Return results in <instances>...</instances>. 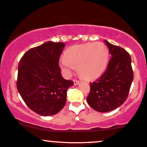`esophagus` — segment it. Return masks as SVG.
<instances>
[{
    "mask_svg": "<svg viewBox=\"0 0 147 147\" xmlns=\"http://www.w3.org/2000/svg\"><path fill=\"white\" fill-rule=\"evenodd\" d=\"M73 82H74V84H75V85L78 84L79 82H79V80H74Z\"/></svg>",
    "mask_w": 147,
    "mask_h": 147,
    "instance_id": "esophagus-1",
    "label": "esophagus"
}]
</instances>
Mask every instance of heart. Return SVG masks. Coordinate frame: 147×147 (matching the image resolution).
Returning a JSON list of instances; mask_svg holds the SVG:
<instances>
[{"mask_svg":"<svg viewBox=\"0 0 147 147\" xmlns=\"http://www.w3.org/2000/svg\"><path fill=\"white\" fill-rule=\"evenodd\" d=\"M109 50L104 43L87 42L72 46L60 59V66L65 75L77 67L78 72L86 80L97 78L106 68Z\"/></svg>","mask_w":147,"mask_h":147,"instance_id":"1","label":"heart"}]
</instances>
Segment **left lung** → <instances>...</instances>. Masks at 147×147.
<instances>
[{
	"label": "left lung",
	"instance_id": "8db88e82",
	"mask_svg": "<svg viewBox=\"0 0 147 147\" xmlns=\"http://www.w3.org/2000/svg\"><path fill=\"white\" fill-rule=\"evenodd\" d=\"M112 57L105 72L90 82L88 104L95 110L107 112L117 109L126 100L133 80L131 57L121 47L105 41Z\"/></svg>",
	"mask_w": 147,
	"mask_h": 147
}]
</instances>
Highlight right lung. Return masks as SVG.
<instances>
[{"mask_svg": "<svg viewBox=\"0 0 147 147\" xmlns=\"http://www.w3.org/2000/svg\"><path fill=\"white\" fill-rule=\"evenodd\" d=\"M65 45L47 42L27 51L18 65L17 88L26 105L39 115L57 114L74 82L62 77L59 58Z\"/></svg>", "mask_w": 147, "mask_h": 147, "instance_id": "right-lung-1", "label": "right lung"}]
</instances>
